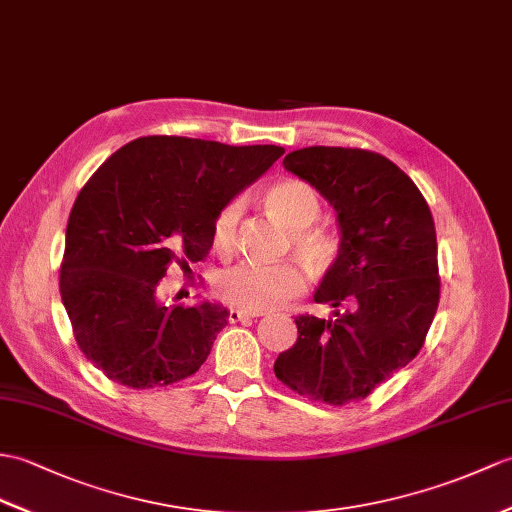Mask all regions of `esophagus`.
Instances as JSON below:
<instances>
[{
	"label": "esophagus",
	"mask_w": 512,
	"mask_h": 512,
	"mask_svg": "<svg viewBox=\"0 0 512 512\" xmlns=\"http://www.w3.org/2000/svg\"><path fill=\"white\" fill-rule=\"evenodd\" d=\"M255 316H259V314H255V312H242V310H231L229 312V323H240V320H251Z\"/></svg>",
	"instance_id": "1"
}]
</instances>
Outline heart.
<instances>
[{"label": "heart", "instance_id": "heart-1", "mask_svg": "<svg viewBox=\"0 0 512 512\" xmlns=\"http://www.w3.org/2000/svg\"><path fill=\"white\" fill-rule=\"evenodd\" d=\"M266 207L285 229H290V246L305 264L325 270L338 257L340 240L327 224H318L320 200L312 185L296 178H285L266 192ZM242 202L233 198L216 211L211 220V242L216 253L229 257L237 244V224ZM305 288L301 268L292 261L261 264L244 261L224 270L216 279V292L224 303L244 312H266L296 299Z\"/></svg>", "mask_w": 512, "mask_h": 512}]
</instances>
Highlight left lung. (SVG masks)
<instances>
[{"instance_id":"8db88e82","label":"left lung","mask_w":512,"mask_h":512,"mask_svg":"<svg viewBox=\"0 0 512 512\" xmlns=\"http://www.w3.org/2000/svg\"><path fill=\"white\" fill-rule=\"evenodd\" d=\"M283 165L338 211L340 251L314 301L349 310L296 318L299 338L279 353L275 375L301 397L344 406L366 399L425 344L441 299L434 218L412 178L377 152L312 146Z\"/></svg>"}]
</instances>
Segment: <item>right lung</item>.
Returning <instances> with one entry per match:
<instances>
[{
	"mask_svg": "<svg viewBox=\"0 0 512 512\" xmlns=\"http://www.w3.org/2000/svg\"><path fill=\"white\" fill-rule=\"evenodd\" d=\"M283 152L148 135L111 154L80 189L58 285L80 351L111 382L172 386L207 360L229 312L163 305L161 279L205 261L216 211Z\"/></svg>",
	"mask_w": 512,
	"mask_h": 512,
	"instance_id": "obj_1",
	"label": "right lung"
}]
</instances>
